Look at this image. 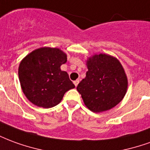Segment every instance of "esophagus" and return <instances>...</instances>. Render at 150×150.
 Masks as SVG:
<instances>
[{
  "instance_id": "obj_1",
  "label": "esophagus",
  "mask_w": 150,
  "mask_h": 150,
  "mask_svg": "<svg viewBox=\"0 0 150 150\" xmlns=\"http://www.w3.org/2000/svg\"><path fill=\"white\" fill-rule=\"evenodd\" d=\"M79 79H76V80L74 81V84L75 85V87H77V85L79 84Z\"/></svg>"
}]
</instances>
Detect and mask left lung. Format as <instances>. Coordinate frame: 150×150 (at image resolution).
<instances>
[{
  "instance_id": "left-lung-1",
  "label": "left lung",
  "mask_w": 150,
  "mask_h": 150,
  "mask_svg": "<svg viewBox=\"0 0 150 150\" xmlns=\"http://www.w3.org/2000/svg\"><path fill=\"white\" fill-rule=\"evenodd\" d=\"M88 71L77 86L89 110H109L122 100L128 89V78L118 59L107 54H96L87 59Z\"/></svg>"
}]
</instances>
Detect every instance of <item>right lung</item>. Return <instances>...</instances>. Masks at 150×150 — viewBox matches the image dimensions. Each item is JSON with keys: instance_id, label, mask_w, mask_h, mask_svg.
Instances as JSON below:
<instances>
[{"instance_id": "add662e5", "label": "right lung", "mask_w": 150, "mask_h": 150, "mask_svg": "<svg viewBox=\"0 0 150 150\" xmlns=\"http://www.w3.org/2000/svg\"><path fill=\"white\" fill-rule=\"evenodd\" d=\"M67 55L59 48L41 47L28 54L18 67L21 90L38 107L49 108L59 104L66 92L75 88L68 74L60 67Z\"/></svg>"}]
</instances>
